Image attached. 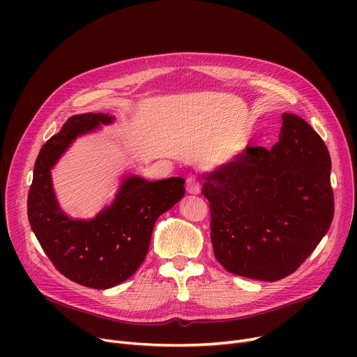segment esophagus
<instances>
[{
	"label": "esophagus",
	"mask_w": 357,
	"mask_h": 357,
	"mask_svg": "<svg viewBox=\"0 0 357 357\" xmlns=\"http://www.w3.org/2000/svg\"><path fill=\"white\" fill-rule=\"evenodd\" d=\"M186 191L190 194H199V181L195 175H190L186 178Z\"/></svg>",
	"instance_id": "esophagus-1"
}]
</instances>
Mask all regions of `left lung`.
Wrapping results in <instances>:
<instances>
[{
  "label": "left lung",
  "instance_id": "8db88e82",
  "mask_svg": "<svg viewBox=\"0 0 357 357\" xmlns=\"http://www.w3.org/2000/svg\"><path fill=\"white\" fill-rule=\"evenodd\" d=\"M331 159L301 117L282 114L279 142L248 146L231 162L204 174L211 241L222 268L245 278L282 279L326 236L334 215Z\"/></svg>",
  "mask_w": 357,
  "mask_h": 357
}]
</instances>
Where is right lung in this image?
Masks as SVG:
<instances>
[{"mask_svg": "<svg viewBox=\"0 0 357 357\" xmlns=\"http://www.w3.org/2000/svg\"><path fill=\"white\" fill-rule=\"evenodd\" d=\"M112 121L114 117L102 112L69 117L37 156L27 198L31 230L54 268L93 289L116 287L139 269L156 220L185 195L183 178L147 181L131 175L123 179L114 201L93 218H72L62 211L50 171L75 139Z\"/></svg>", "mask_w": 357, "mask_h": 357, "instance_id": "obj_1", "label": "right lung"}]
</instances>
